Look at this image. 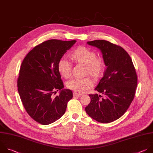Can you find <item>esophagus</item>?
I'll list each match as a JSON object with an SVG mask.
<instances>
[{
	"label": "esophagus",
	"mask_w": 153,
	"mask_h": 153,
	"mask_svg": "<svg viewBox=\"0 0 153 153\" xmlns=\"http://www.w3.org/2000/svg\"><path fill=\"white\" fill-rule=\"evenodd\" d=\"M82 95V94H77V93H74L73 94V96L74 97H81Z\"/></svg>",
	"instance_id": "34e87169"
}]
</instances>
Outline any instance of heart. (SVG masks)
Instances as JSON below:
<instances>
[{"instance_id": "1", "label": "heart", "mask_w": 153, "mask_h": 153, "mask_svg": "<svg viewBox=\"0 0 153 153\" xmlns=\"http://www.w3.org/2000/svg\"><path fill=\"white\" fill-rule=\"evenodd\" d=\"M71 59L77 64L85 66V75H89L97 80L103 76L105 70V64L103 58L97 57L92 50L85 46H78L69 55ZM58 70L62 77L68 79L71 77L72 65L64 59H61L58 64ZM94 83L92 80L86 77L73 79L67 83V87L77 93H83L91 88Z\"/></svg>"}]
</instances>
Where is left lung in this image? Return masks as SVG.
Returning a JSON list of instances; mask_svg holds the SVG:
<instances>
[{
	"mask_svg": "<svg viewBox=\"0 0 153 153\" xmlns=\"http://www.w3.org/2000/svg\"><path fill=\"white\" fill-rule=\"evenodd\" d=\"M99 48L107 68L95 90L102 94H89L91 102L85 108L95 121L109 123L122 117L134 97L137 76L132 60L121 47L106 40L88 41Z\"/></svg>",
	"mask_w": 153,
	"mask_h": 153,
	"instance_id": "1",
	"label": "left lung"
}]
</instances>
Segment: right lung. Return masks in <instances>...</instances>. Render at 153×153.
I'll use <instances>...</instances> for the list:
<instances>
[{"label":"right lung","mask_w":153,"mask_h":153,"mask_svg":"<svg viewBox=\"0 0 153 153\" xmlns=\"http://www.w3.org/2000/svg\"><path fill=\"white\" fill-rule=\"evenodd\" d=\"M50 39L35 46L23 59L17 80L19 94L29 116L42 125L59 120L65 112L73 92L63 89L58 64L75 43ZM60 90V95H53Z\"/></svg>","instance_id":"1"}]
</instances>
